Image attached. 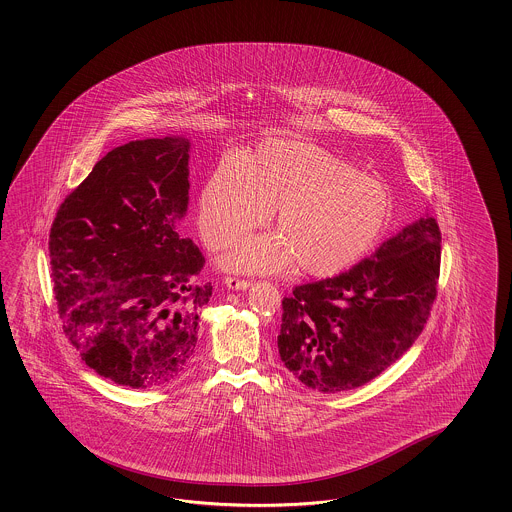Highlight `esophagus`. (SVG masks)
Here are the masks:
<instances>
[{"instance_id":"obj_1","label":"esophagus","mask_w":512,"mask_h":512,"mask_svg":"<svg viewBox=\"0 0 512 512\" xmlns=\"http://www.w3.org/2000/svg\"><path fill=\"white\" fill-rule=\"evenodd\" d=\"M225 285H227L229 289H236V291H244V289H248L249 285H251V281H249V279L234 278V276H227V278H225Z\"/></svg>"}]
</instances>
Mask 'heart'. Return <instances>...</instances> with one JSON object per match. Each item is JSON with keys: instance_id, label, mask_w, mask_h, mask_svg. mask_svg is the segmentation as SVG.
<instances>
[{"instance_id": "heart-1", "label": "heart", "mask_w": 512, "mask_h": 512, "mask_svg": "<svg viewBox=\"0 0 512 512\" xmlns=\"http://www.w3.org/2000/svg\"><path fill=\"white\" fill-rule=\"evenodd\" d=\"M274 210L278 234L244 238L223 259L242 272H274L295 263L328 278L358 263L387 231L394 212L388 187L325 148L266 140L240 161L223 159L206 178L197 225L206 248L231 246Z\"/></svg>"}]
</instances>
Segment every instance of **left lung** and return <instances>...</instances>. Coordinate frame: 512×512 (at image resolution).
<instances>
[{"label": "left lung", "instance_id": "obj_1", "mask_svg": "<svg viewBox=\"0 0 512 512\" xmlns=\"http://www.w3.org/2000/svg\"><path fill=\"white\" fill-rule=\"evenodd\" d=\"M439 264L441 231L422 217L353 268L298 285L281 302V362L326 394L370 383L424 330Z\"/></svg>", "mask_w": 512, "mask_h": 512}]
</instances>
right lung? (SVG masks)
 I'll return each instance as SVG.
<instances>
[{"label":"right lung","instance_id":"obj_1","mask_svg":"<svg viewBox=\"0 0 512 512\" xmlns=\"http://www.w3.org/2000/svg\"><path fill=\"white\" fill-rule=\"evenodd\" d=\"M189 142L131 140L95 163L60 204L48 240L63 334L86 366L131 388L186 370L212 285L178 233L189 202Z\"/></svg>","mask_w":512,"mask_h":512}]
</instances>
